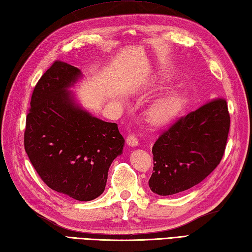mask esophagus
Returning a JSON list of instances; mask_svg holds the SVG:
<instances>
[{
  "label": "esophagus",
  "mask_w": 252,
  "mask_h": 252,
  "mask_svg": "<svg viewBox=\"0 0 252 252\" xmlns=\"http://www.w3.org/2000/svg\"><path fill=\"white\" fill-rule=\"evenodd\" d=\"M126 144L131 147H135L137 146V144H139V141H137V139L134 135H129L126 137Z\"/></svg>",
  "instance_id": "esophagus-1"
}]
</instances>
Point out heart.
<instances>
[{
  "instance_id": "heart-1",
  "label": "heart",
  "mask_w": 252,
  "mask_h": 252,
  "mask_svg": "<svg viewBox=\"0 0 252 252\" xmlns=\"http://www.w3.org/2000/svg\"><path fill=\"white\" fill-rule=\"evenodd\" d=\"M167 83L164 77H155L145 87V91L154 93L161 90ZM185 105V95L179 91H171L157 98L146 109L145 118L150 125L160 126L167 125L178 115Z\"/></svg>"
}]
</instances>
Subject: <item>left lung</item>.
Returning <instances> with one entry per match:
<instances>
[{"label":"left lung","mask_w":252,"mask_h":252,"mask_svg":"<svg viewBox=\"0 0 252 252\" xmlns=\"http://www.w3.org/2000/svg\"><path fill=\"white\" fill-rule=\"evenodd\" d=\"M229 123L224 99L212 100L172 123L152 149L155 162L151 190L172 195L204 180L224 155Z\"/></svg>","instance_id":"left-lung-1"}]
</instances>
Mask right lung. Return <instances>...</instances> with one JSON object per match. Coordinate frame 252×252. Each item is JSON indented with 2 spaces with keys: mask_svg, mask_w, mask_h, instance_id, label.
Wrapping results in <instances>:
<instances>
[{
  "mask_svg": "<svg viewBox=\"0 0 252 252\" xmlns=\"http://www.w3.org/2000/svg\"><path fill=\"white\" fill-rule=\"evenodd\" d=\"M71 64L54 62L34 87L25 130V151L49 188L77 201L105 191L108 170L123 153L117 123L94 117L71 88L83 78Z\"/></svg>",
  "mask_w": 252,
  "mask_h": 252,
  "instance_id": "1",
  "label": "right lung"
}]
</instances>
